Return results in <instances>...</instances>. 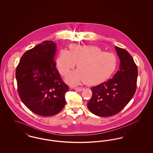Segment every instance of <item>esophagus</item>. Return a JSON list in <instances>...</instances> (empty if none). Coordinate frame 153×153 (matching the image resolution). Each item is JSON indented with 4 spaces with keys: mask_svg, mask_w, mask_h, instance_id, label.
I'll use <instances>...</instances> for the list:
<instances>
[{
    "mask_svg": "<svg viewBox=\"0 0 153 153\" xmlns=\"http://www.w3.org/2000/svg\"><path fill=\"white\" fill-rule=\"evenodd\" d=\"M84 89V88L83 87L74 88V89L76 90V91H82Z\"/></svg>",
    "mask_w": 153,
    "mask_h": 153,
    "instance_id": "1",
    "label": "esophagus"
}]
</instances>
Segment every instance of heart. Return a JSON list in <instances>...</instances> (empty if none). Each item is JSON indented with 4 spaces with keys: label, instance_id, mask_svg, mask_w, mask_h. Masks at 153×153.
I'll return each instance as SVG.
<instances>
[{
    "label": "heart",
    "instance_id": "heart-1",
    "mask_svg": "<svg viewBox=\"0 0 153 153\" xmlns=\"http://www.w3.org/2000/svg\"><path fill=\"white\" fill-rule=\"evenodd\" d=\"M69 49L70 51L62 49L59 51L56 64L63 76H67L77 64L78 71L67 79L71 85H77L82 81L88 85L99 84L109 78L117 68V56L104 52L97 46L72 44Z\"/></svg>",
    "mask_w": 153,
    "mask_h": 153
}]
</instances>
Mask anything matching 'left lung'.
I'll use <instances>...</instances> for the list:
<instances>
[{
	"label": "left lung",
	"mask_w": 153,
	"mask_h": 153,
	"mask_svg": "<svg viewBox=\"0 0 153 153\" xmlns=\"http://www.w3.org/2000/svg\"><path fill=\"white\" fill-rule=\"evenodd\" d=\"M120 64L114 77L91 88L92 96L87 104L97 116L111 117L121 111L131 100L137 89L138 68L130 54L115 46Z\"/></svg>",
	"instance_id": "obj_1"
}]
</instances>
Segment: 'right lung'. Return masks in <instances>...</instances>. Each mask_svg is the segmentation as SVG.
Returning a JSON list of instances; mask_svg holds the SVG:
<instances>
[{
	"label": "right lung",
	"mask_w": 153,
	"mask_h": 153,
	"mask_svg": "<svg viewBox=\"0 0 153 153\" xmlns=\"http://www.w3.org/2000/svg\"><path fill=\"white\" fill-rule=\"evenodd\" d=\"M56 44L45 41L26 51L16 69L19 96L36 115L51 117L65 105L69 88L62 80L56 66Z\"/></svg>",
	"instance_id": "add662e5"
}]
</instances>
